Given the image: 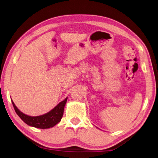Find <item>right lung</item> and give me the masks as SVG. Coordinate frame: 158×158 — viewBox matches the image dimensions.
<instances>
[{
  "instance_id": "1",
  "label": "right lung",
  "mask_w": 158,
  "mask_h": 158,
  "mask_svg": "<svg viewBox=\"0 0 158 158\" xmlns=\"http://www.w3.org/2000/svg\"><path fill=\"white\" fill-rule=\"evenodd\" d=\"M67 99L68 98L61 101L59 104H58L54 108L49 112L37 116H31L23 114L16 106L12 100H11L16 113L25 123L29 126L40 128V129H47V128L55 126L60 121L63 115L64 107L66 104Z\"/></svg>"
}]
</instances>
